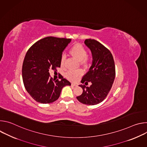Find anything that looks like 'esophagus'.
<instances>
[{
	"label": "esophagus",
	"instance_id": "1",
	"mask_svg": "<svg viewBox=\"0 0 147 147\" xmlns=\"http://www.w3.org/2000/svg\"><path fill=\"white\" fill-rule=\"evenodd\" d=\"M76 86H77V85L76 84H74V83H72V84H71V86H72V87H76Z\"/></svg>",
	"mask_w": 147,
	"mask_h": 147
}]
</instances>
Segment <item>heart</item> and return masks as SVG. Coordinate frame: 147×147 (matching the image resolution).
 Instances as JSON below:
<instances>
[{"label":"heart","mask_w":147,"mask_h":147,"mask_svg":"<svg viewBox=\"0 0 147 147\" xmlns=\"http://www.w3.org/2000/svg\"><path fill=\"white\" fill-rule=\"evenodd\" d=\"M70 54L77 59L81 65L88 66L90 64V60L87 57V52L86 49L83 45L80 44L74 45L70 49ZM65 57L62 56L60 59L61 66H63L65 63ZM82 74L81 70H70L66 73L67 78L71 81L77 80Z\"/></svg>","instance_id":"obj_1"}]
</instances>
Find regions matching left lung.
Masks as SVG:
<instances>
[{"label": "left lung", "mask_w": 147, "mask_h": 147, "mask_svg": "<svg viewBox=\"0 0 147 147\" xmlns=\"http://www.w3.org/2000/svg\"><path fill=\"white\" fill-rule=\"evenodd\" d=\"M84 44L92 53V61L81 82L92 84L90 87L79 85L83 92L77 99L83 104L95 105L105 99L112 87L116 75L115 61L109 50L98 41L87 39Z\"/></svg>", "instance_id": "obj_1"}]
</instances>
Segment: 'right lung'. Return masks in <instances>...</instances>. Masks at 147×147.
<instances>
[{
	"label": "right lung",
	"instance_id": "1",
	"mask_svg": "<svg viewBox=\"0 0 147 147\" xmlns=\"http://www.w3.org/2000/svg\"><path fill=\"white\" fill-rule=\"evenodd\" d=\"M71 39L48 36L37 41L27 51L22 67L26 90L36 102L50 103L56 100L62 88L71 83L63 76L60 80L50 77V69L60 67L62 53Z\"/></svg>",
	"mask_w": 147,
	"mask_h": 147
}]
</instances>
